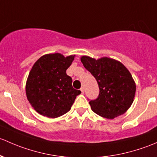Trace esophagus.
<instances>
[{
	"label": "esophagus",
	"instance_id": "esophagus-1",
	"mask_svg": "<svg viewBox=\"0 0 157 157\" xmlns=\"http://www.w3.org/2000/svg\"><path fill=\"white\" fill-rule=\"evenodd\" d=\"M81 92H82V94H84L85 93V89H84V88L82 87V88H81Z\"/></svg>",
	"mask_w": 157,
	"mask_h": 157
}]
</instances>
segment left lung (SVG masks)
Returning a JSON list of instances; mask_svg holds the SVG:
<instances>
[{
    "mask_svg": "<svg viewBox=\"0 0 157 157\" xmlns=\"http://www.w3.org/2000/svg\"><path fill=\"white\" fill-rule=\"evenodd\" d=\"M81 61L99 87L98 97L89 102L92 110L110 119L125 113L133 103L136 90L132 75L125 66L108 57L95 59L83 56Z\"/></svg>",
    "mask_w": 157,
    "mask_h": 157,
    "instance_id": "1",
    "label": "left lung"
}]
</instances>
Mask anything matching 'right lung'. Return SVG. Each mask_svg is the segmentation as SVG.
I'll return each mask as SVG.
<instances>
[{
    "mask_svg": "<svg viewBox=\"0 0 157 157\" xmlns=\"http://www.w3.org/2000/svg\"><path fill=\"white\" fill-rule=\"evenodd\" d=\"M74 56L46 54L31 69L26 82V96L32 107L41 115L56 118L70 110L81 91L73 88L67 74Z\"/></svg>",
    "mask_w": 157,
    "mask_h": 157,
    "instance_id": "obj_1",
    "label": "right lung"
}]
</instances>
